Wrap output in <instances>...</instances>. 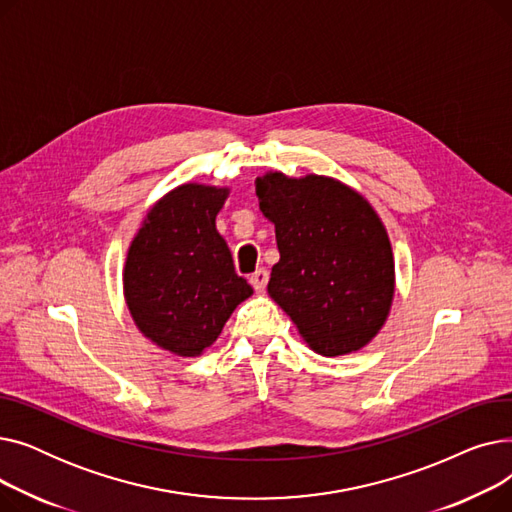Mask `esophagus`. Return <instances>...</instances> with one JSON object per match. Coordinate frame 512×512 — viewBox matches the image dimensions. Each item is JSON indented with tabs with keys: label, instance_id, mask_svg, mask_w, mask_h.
<instances>
[{
	"label": "esophagus",
	"instance_id": "1",
	"mask_svg": "<svg viewBox=\"0 0 512 512\" xmlns=\"http://www.w3.org/2000/svg\"><path fill=\"white\" fill-rule=\"evenodd\" d=\"M267 278H270V274H267V270H257L255 274H251L249 282H251V286H253L257 292H263L265 286H267Z\"/></svg>",
	"mask_w": 512,
	"mask_h": 512
}]
</instances>
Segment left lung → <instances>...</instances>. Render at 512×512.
Segmentation results:
<instances>
[{
    "mask_svg": "<svg viewBox=\"0 0 512 512\" xmlns=\"http://www.w3.org/2000/svg\"><path fill=\"white\" fill-rule=\"evenodd\" d=\"M255 195L280 251L270 297L317 355L361 351L394 301V255L380 215L355 188L317 174L265 172Z\"/></svg>",
    "mask_w": 512,
    "mask_h": 512,
    "instance_id": "1",
    "label": "left lung"
}]
</instances>
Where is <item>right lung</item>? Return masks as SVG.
Returning <instances> with one entry per match:
<instances>
[{
    "label": "right lung",
    "mask_w": 512,
    "mask_h": 512,
    "mask_svg": "<svg viewBox=\"0 0 512 512\" xmlns=\"http://www.w3.org/2000/svg\"><path fill=\"white\" fill-rule=\"evenodd\" d=\"M228 195L226 186H176L149 207L126 253L122 284L132 321L178 357L203 355L253 294L215 228Z\"/></svg>",
    "instance_id": "1"
}]
</instances>
